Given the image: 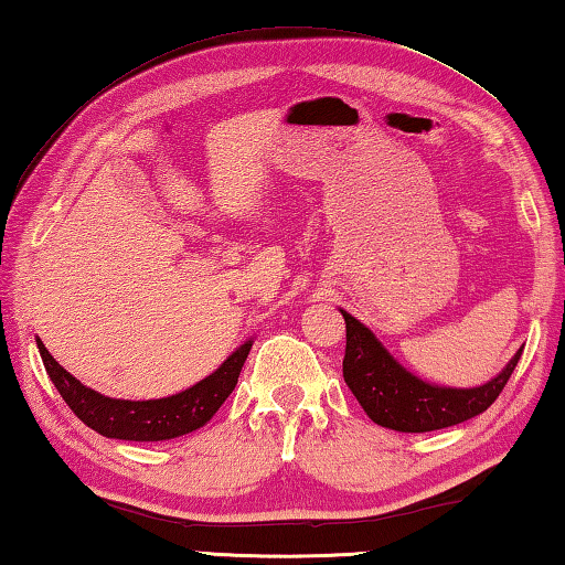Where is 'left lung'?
I'll return each mask as SVG.
<instances>
[{"instance_id":"8db88e82","label":"left lung","mask_w":565,"mask_h":565,"mask_svg":"<svg viewBox=\"0 0 565 565\" xmlns=\"http://www.w3.org/2000/svg\"><path fill=\"white\" fill-rule=\"evenodd\" d=\"M347 326L342 374L364 413L376 425L395 431H431L459 425L488 411L505 388L522 350L510 364L476 388H447L417 379L388 354L364 322L340 310Z\"/></svg>"}]
</instances>
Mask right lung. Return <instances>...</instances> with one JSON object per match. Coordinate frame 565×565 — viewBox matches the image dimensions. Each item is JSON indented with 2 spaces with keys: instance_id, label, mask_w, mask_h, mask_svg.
Returning <instances> with one entry per match:
<instances>
[{
  "instance_id": "add662e5",
  "label": "right lung",
  "mask_w": 565,
  "mask_h": 565,
  "mask_svg": "<svg viewBox=\"0 0 565 565\" xmlns=\"http://www.w3.org/2000/svg\"><path fill=\"white\" fill-rule=\"evenodd\" d=\"M39 352L57 393L84 425L104 437L126 441H162L203 427L233 393L239 371L252 350V340L239 344L211 376L182 393L158 401H118L92 391L60 366L41 340Z\"/></svg>"
}]
</instances>
